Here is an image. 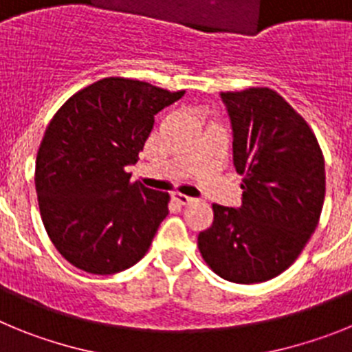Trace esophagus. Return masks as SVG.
<instances>
[{"mask_svg": "<svg viewBox=\"0 0 352 352\" xmlns=\"http://www.w3.org/2000/svg\"><path fill=\"white\" fill-rule=\"evenodd\" d=\"M170 197H173V201H176V203L183 204V206H185V204L194 203V201H195L194 197H188V195H183V194H179V192H174V194L170 195Z\"/></svg>", "mask_w": 352, "mask_h": 352, "instance_id": "34e87169", "label": "esophagus"}]
</instances>
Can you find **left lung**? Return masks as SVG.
Segmentation results:
<instances>
[{"mask_svg":"<svg viewBox=\"0 0 352 352\" xmlns=\"http://www.w3.org/2000/svg\"><path fill=\"white\" fill-rule=\"evenodd\" d=\"M232 126V162L243 176L241 206L213 204L199 232L201 256L236 284L280 275L300 256L322 211L324 158L307 121L270 88L220 93Z\"/></svg>","mask_w":352,"mask_h":352,"instance_id":"obj_1","label":"left lung"}]
</instances>
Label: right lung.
Segmentation results:
<instances>
[{
  "label": "right lung",
  "instance_id": "obj_1",
  "mask_svg": "<svg viewBox=\"0 0 352 352\" xmlns=\"http://www.w3.org/2000/svg\"><path fill=\"white\" fill-rule=\"evenodd\" d=\"M183 95L105 77L51 120L36 155V195L49 238L76 268L113 275L148 252L169 194L130 182L126 167L139 160L155 114Z\"/></svg>",
  "mask_w": 352,
  "mask_h": 352
}]
</instances>
